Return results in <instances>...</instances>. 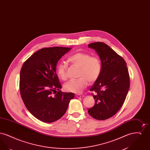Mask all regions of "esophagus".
<instances>
[{
	"label": "esophagus",
	"instance_id": "34e87169",
	"mask_svg": "<svg viewBox=\"0 0 150 150\" xmlns=\"http://www.w3.org/2000/svg\"><path fill=\"white\" fill-rule=\"evenodd\" d=\"M75 96H76V97H78V98H80V97H84V96H83V95H82V94H76V95H75Z\"/></svg>",
	"mask_w": 150,
	"mask_h": 150
}]
</instances>
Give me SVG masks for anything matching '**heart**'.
Here are the masks:
<instances>
[{
  "mask_svg": "<svg viewBox=\"0 0 150 150\" xmlns=\"http://www.w3.org/2000/svg\"><path fill=\"white\" fill-rule=\"evenodd\" d=\"M72 64L79 67L78 77L76 80H71L65 83L64 89L70 92L80 93L88 84L96 81L100 77L102 66L100 59L92 57L86 53H76L68 58ZM57 73L59 78L62 80L67 79L66 66L64 63H59L57 67Z\"/></svg>",
  "mask_w": 150,
  "mask_h": 150,
  "instance_id": "1",
  "label": "heart"
}]
</instances>
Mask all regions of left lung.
<instances>
[{
    "label": "left lung",
    "instance_id": "left-lung-1",
    "mask_svg": "<svg viewBox=\"0 0 150 150\" xmlns=\"http://www.w3.org/2000/svg\"><path fill=\"white\" fill-rule=\"evenodd\" d=\"M88 47L96 51L101 61L100 77L92 86L94 91V106L88 110L93 118L104 120L116 114L122 106L130 86L127 64L106 44L95 42Z\"/></svg>",
    "mask_w": 150,
    "mask_h": 150
}]
</instances>
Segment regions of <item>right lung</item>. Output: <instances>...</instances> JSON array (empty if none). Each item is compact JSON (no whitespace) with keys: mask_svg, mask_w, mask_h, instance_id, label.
<instances>
[{"mask_svg":"<svg viewBox=\"0 0 150 150\" xmlns=\"http://www.w3.org/2000/svg\"><path fill=\"white\" fill-rule=\"evenodd\" d=\"M71 48H44L23 63L20 71V90L29 112L40 121L50 123L66 112L74 93H64L58 78V60Z\"/></svg>","mask_w":150,"mask_h":150,"instance_id":"1","label":"right lung"}]
</instances>
